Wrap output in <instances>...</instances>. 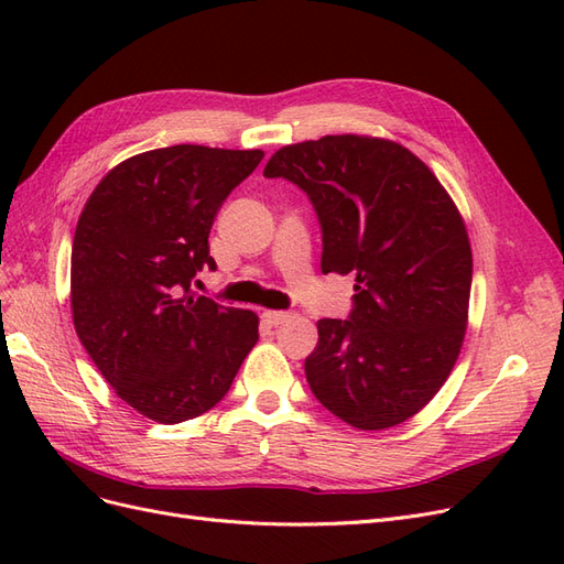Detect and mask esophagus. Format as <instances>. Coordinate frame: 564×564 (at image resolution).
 <instances>
[{
	"mask_svg": "<svg viewBox=\"0 0 564 564\" xmlns=\"http://www.w3.org/2000/svg\"><path fill=\"white\" fill-rule=\"evenodd\" d=\"M261 317H263L265 324H270V327H278V324L289 319V313H284V311H263Z\"/></svg>",
	"mask_w": 564,
	"mask_h": 564,
	"instance_id": "esophagus-1",
	"label": "esophagus"
}]
</instances>
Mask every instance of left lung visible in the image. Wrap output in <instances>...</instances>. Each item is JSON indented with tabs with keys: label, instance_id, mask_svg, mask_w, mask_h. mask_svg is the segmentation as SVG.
I'll return each mask as SVG.
<instances>
[{
	"label": "left lung",
	"instance_id": "obj_1",
	"mask_svg": "<svg viewBox=\"0 0 564 564\" xmlns=\"http://www.w3.org/2000/svg\"><path fill=\"white\" fill-rule=\"evenodd\" d=\"M263 176L308 193L322 272L355 275L350 317L317 322L305 357L313 395L360 431L412 419L466 336L473 251L454 199L412 150L357 133L284 145Z\"/></svg>",
	"mask_w": 564,
	"mask_h": 564
}]
</instances>
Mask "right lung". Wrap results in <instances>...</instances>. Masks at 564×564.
<instances>
[{"label": "right lung", "instance_id": "1", "mask_svg": "<svg viewBox=\"0 0 564 564\" xmlns=\"http://www.w3.org/2000/svg\"><path fill=\"white\" fill-rule=\"evenodd\" d=\"M261 160L263 150H148L110 169L79 214L75 332L117 398L152 421L209 412L259 340V315L195 296L191 282L216 268L214 218Z\"/></svg>", "mask_w": 564, "mask_h": 564}]
</instances>
